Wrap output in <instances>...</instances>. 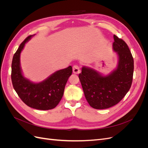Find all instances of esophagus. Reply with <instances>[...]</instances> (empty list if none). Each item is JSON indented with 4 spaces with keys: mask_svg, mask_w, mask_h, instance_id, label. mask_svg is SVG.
I'll return each instance as SVG.
<instances>
[{
    "mask_svg": "<svg viewBox=\"0 0 148 148\" xmlns=\"http://www.w3.org/2000/svg\"><path fill=\"white\" fill-rule=\"evenodd\" d=\"M73 72L75 74H78L80 73V70H79V67L77 65H75L73 66Z\"/></svg>",
    "mask_w": 148,
    "mask_h": 148,
    "instance_id": "1",
    "label": "esophagus"
}]
</instances>
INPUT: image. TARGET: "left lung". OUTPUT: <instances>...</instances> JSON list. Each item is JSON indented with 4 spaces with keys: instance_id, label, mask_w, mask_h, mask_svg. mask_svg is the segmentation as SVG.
Wrapping results in <instances>:
<instances>
[{
    "instance_id": "obj_1",
    "label": "left lung",
    "mask_w": 148,
    "mask_h": 148,
    "mask_svg": "<svg viewBox=\"0 0 148 148\" xmlns=\"http://www.w3.org/2000/svg\"><path fill=\"white\" fill-rule=\"evenodd\" d=\"M112 46L119 57L117 69L103 76L98 71L83 66L79 74L85 97L92 108L105 109L122 100L132 83L134 61L129 47L123 39L114 35Z\"/></svg>"
}]
</instances>
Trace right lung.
<instances>
[{"instance_id": "right-lung-1", "label": "right lung", "mask_w": 148, "mask_h": 148, "mask_svg": "<svg viewBox=\"0 0 148 148\" xmlns=\"http://www.w3.org/2000/svg\"><path fill=\"white\" fill-rule=\"evenodd\" d=\"M30 35L21 43L13 57L11 78L13 88L25 104L38 110L52 109L64 95L65 84L72 73V67L56 71L42 82L34 83L23 77L20 67V53Z\"/></svg>"}]
</instances>
